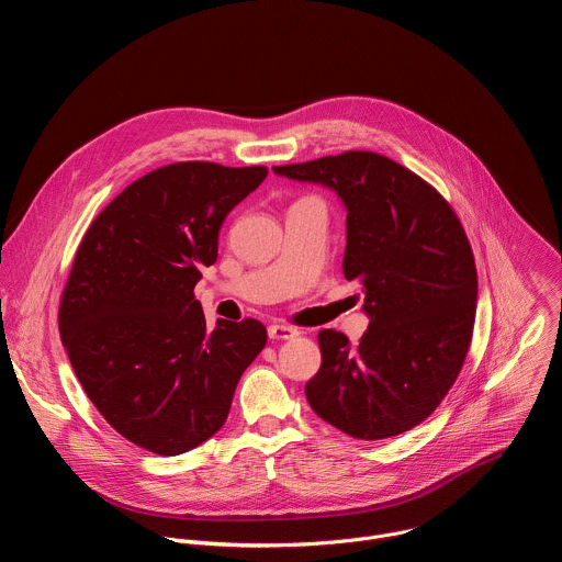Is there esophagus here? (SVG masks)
<instances>
[{"instance_id":"obj_1","label":"esophagus","mask_w":562,"mask_h":562,"mask_svg":"<svg viewBox=\"0 0 562 562\" xmlns=\"http://www.w3.org/2000/svg\"><path fill=\"white\" fill-rule=\"evenodd\" d=\"M300 336V331L295 327H289V325H269V338L271 340H291Z\"/></svg>"}]
</instances>
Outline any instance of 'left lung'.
Segmentation results:
<instances>
[{
	"label": "left lung",
	"instance_id": "left-lung-1",
	"mask_svg": "<svg viewBox=\"0 0 562 562\" xmlns=\"http://www.w3.org/2000/svg\"><path fill=\"white\" fill-rule=\"evenodd\" d=\"M273 171L342 198V269L364 286L371 317L358 347L336 329L317 334L323 364L304 389L311 409L360 440L414 429L453 386L473 336L477 276L456 211L420 176L373 150Z\"/></svg>",
	"mask_w": 562,
	"mask_h": 562
}]
</instances>
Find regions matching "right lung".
I'll list each match as a JSON object with an SVG mask.
<instances>
[{
  "instance_id": "1",
  "label": "right lung",
  "mask_w": 562,
  "mask_h": 562,
  "mask_svg": "<svg viewBox=\"0 0 562 562\" xmlns=\"http://www.w3.org/2000/svg\"><path fill=\"white\" fill-rule=\"evenodd\" d=\"M267 167L176 162L128 184L91 222L59 300L77 380L128 442L178 456L224 425L235 386L267 345L260 319H217L195 300L228 211Z\"/></svg>"
}]
</instances>
